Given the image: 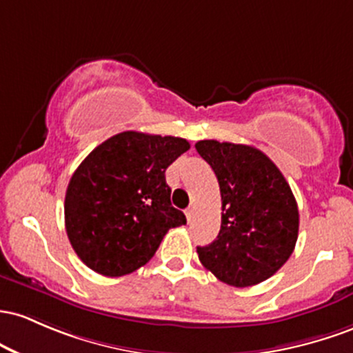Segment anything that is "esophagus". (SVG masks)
I'll use <instances>...</instances> for the list:
<instances>
[{
	"instance_id": "34e87169",
	"label": "esophagus",
	"mask_w": 353,
	"mask_h": 353,
	"mask_svg": "<svg viewBox=\"0 0 353 353\" xmlns=\"http://www.w3.org/2000/svg\"><path fill=\"white\" fill-rule=\"evenodd\" d=\"M193 213H195V212H193V208H192V207L185 210V215H187V220H188V221H192V220H193Z\"/></svg>"
}]
</instances>
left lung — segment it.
I'll return each instance as SVG.
<instances>
[{"label":"left lung","mask_w":353,"mask_h":353,"mask_svg":"<svg viewBox=\"0 0 353 353\" xmlns=\"http://www.w3.org/2000/svg\"><path fill=\"white\" fill-rule=\"evenodd\" d=\"M196 152L215 172L221 195L216 240L198 259L221 282L252 287L283 267L299 239V207L290 185L260 150L201 140Z\"/></svg>","instance_id":"8db88e82"}]
</instances>
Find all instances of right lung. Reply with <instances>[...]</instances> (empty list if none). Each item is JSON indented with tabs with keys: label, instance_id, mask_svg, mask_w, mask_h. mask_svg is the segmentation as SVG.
<instances>
[{
	"label": "right lung",
	"instance_id": "1",
	"mask_svg": "<svg viewBox=\"0 0 353 353\" xmlns=\"http://www.w3.org/2000/svg\"><path fill=\"white\" fill-rule=\"evenodd\" d=\"M188 148L185 138L123 132L81 161L66 190L65 227L86 267L128 275L150 262L170 228L187 223L172 207L165 172Z\"/></svg>",
	"mask_w": 353,
	"mask_h": 353
}]
</instances>
